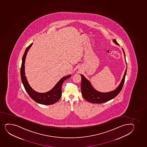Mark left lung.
I'll list each match as a JSON object with an SVG mask.
<instances>
[{"label": "left lung", "instance_id": "left-lung-1", "mask_svg": "<svg viewBox=\"0 0 147 147\" xmlns=\"http://www.w3.org/2000/svg\"><path fill=\"white\" fill-rule=\"evenodd\" d=\"M113 41L115 44L119 46V45L117 43L115 39L113 40ZM122 49L123 51V53L125 57V62L127 64L126 58H125V52L123 50V48H122ZM127 68V66L126 67V69L125 70L123 78L122 79L121 82H120V84H119L117 88L112 91L105 92V93L98 91L95 89L94 88L91 82L87 79H86L83 75L81 74V76L82 77L81 92H82V96L86 100L93 103H102L106 102L107 101H109L115 98V96L119 93V92L121 91L123 87V84L125 81V76L126 74Z\"/></svg>", "mask_w": 147, "mask_h": 147}]
</instances>
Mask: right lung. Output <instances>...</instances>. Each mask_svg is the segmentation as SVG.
<instances>
[{
    "label": "right lung",
    "instance_id": "right-lung-1",
    "mask_svg": "<svg viewBox=\"0 0 147 147\" xmlns=\"http://www.w3.org/2000/svg\"><path fill=\"white\" fill-rule=\"evenodd\" d=\"M32 43L28 46L26 49L23 58H22V65L21 67L20 75L22 84L24 85V88L27 93L30 96L32 99L35 102L39 104L44 105H51L54 104L60 100L62 95V86L63 82L66 79L69 78L71 75L65 76L60 79V81L57 82L52 89L46 93H38L33 90L28 84L25 72V63L26 57L28 50L32 47Z\"/></svg>",
    "mask_w": 147,
    "mask_h": 147
}]
</instances>
